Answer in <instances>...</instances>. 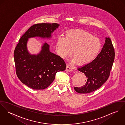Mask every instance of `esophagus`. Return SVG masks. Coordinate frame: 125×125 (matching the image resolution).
Returning a JSON list of instances; mask_svg holds the SVG:
<instances>
[{"instance_id": "esophagus-1", "label": "esophagus", "mask_w": 125, "mask_h": 125, "mask_svg": "<svg viewBox=\"0 0 125 125\" xmlns=\"http://www.w3.org/2000/svg\"><path fill=\"white\" fill-rule=\"evenodd\" d=\"M66 70L67 71H68V72H70V71H73V69L71 67H69L68 66H67V67H66Z\"/></svg>"}]
</instances>
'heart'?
Wrapping results in <instances>:
<instances>
[{"label":"heart","instance_id":"heart-1","mask_svg":"<svg viewBox=\"0 0 125 125\" xmlns=\"http://www.w3.org/2000/svg\"><path fill=\"white\" fill-rule=\"evenodd\" d=\"M101 48L100 39L82 29L68 31L65 38L59 37L56 44V50L61 58L66 59L72 52V62L79 65H86L93 61Z\"/></svg>","mask_w":125,"mask_h":125}]
</instances>
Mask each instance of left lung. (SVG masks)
I'll return each mask as SVG.
<instances>
[{
  "label": "left lung",
  "mask_w": 125,
  "mask_h": 125,
  "mask_svg": "<svg viewBox=\"0 0 125 125\" xmlns=\"http://www.w3.org/2000/svg\"><path fill=\"white\" fill-rule=\"evenodd\" d=\"M115 50L109 38H106L105 43L100 53L92 62L78 68L83 73L86 80V84L81 87H74L78 93L86 94L95 91L109 77L115 58Z\"/></svg>",
  "instance_id": "left-lung-1"
}]
</instances>
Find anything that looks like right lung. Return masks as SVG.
<instances>
[{"mask_svg": "<svg viewBox=\"0 0 125 125\" xmlns=\"http://www.w3.org/2000/svg\"><path fill=\"white\" fill-rule=\"evenodd\" d=\"M57 23H41L31 26L21 37L14 50V58L17 75L24 84L33 89L48 87L55 79L56 73L66 69L63 58L49 50V46L44 43L37 55L30 54L27 49L29 38L50 39L58 29Z\"/></svg>", "mask_w": 125, "mask_h": 125, "instance_id": "obj_1", "label": "right lung"}]
</instances>
